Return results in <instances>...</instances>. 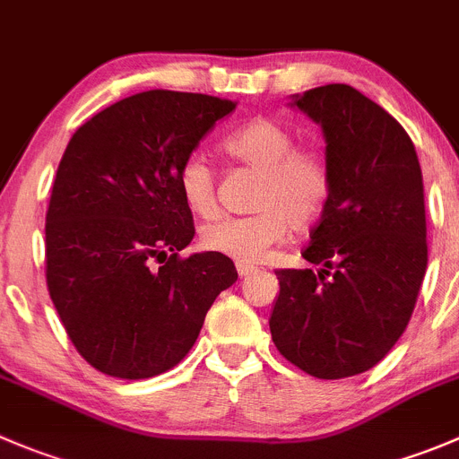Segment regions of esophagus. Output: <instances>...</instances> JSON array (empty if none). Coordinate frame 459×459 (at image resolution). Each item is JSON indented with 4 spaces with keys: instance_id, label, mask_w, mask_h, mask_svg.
I'll use <instances>...</instances> for the list:
<instances>
[{
    "instance_id": "esophagus-1",
    "label": "esophagus",
    "mask_w": 459,
    "mask_h": 459,
    "mask_svg": "<svg viewBox=\"0 0 459 459\" xmlns=\"http://www.w3.org/2000/svg\"><path fill=\"white\" fill-rule=\"evenodd\" d=\"M238 273L242 275V278H247V275H251V273H255L257 271V266H253V264H247V262H238Z\"/></svg>"
}]
</instances>
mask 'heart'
I'll return each instance as SVG.
<instances>
[{"instance_id":"obj_1","label":"heart","mask_w":459,"mask_h":459,"mask_svg":"<svg viewBox=\"0 0 459 459\" xmlns=\"http://www.w3.org/2000/svg\"><path fill=\"white\" fill-rule=\"evenodd\" d=\"M230 161L260 172L253 193L255 212L221 217L202 229V247L239 262L262 260L289 226L305 230L323 215L333 190L329 157L316 145H296L282 123L255 118L224 139ZM177 186L188 211L197 217L217 212V179L206 157L188 154L177 170Z\"/></svg>"}]
</instances>
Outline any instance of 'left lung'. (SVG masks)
<instances>
[{
  "mask_svg": "<svg viewBox=\"0 0 459 459\" xmlns=\"http://www.w3.org/2000/svg\"><path fill=\"white\" fill-rule=\"evenodd\" d=\"M293 105L323 126L333 190L302 257L278 269L269 327L278 352L318 379L375 368L406 329L429 264L424 181L408 132L350 84Z\"/></svg>",
  "mask_w": 459,
  "mask_h": 459,
  "instance_id": "obj_1",
  "label": "left lung"
}]
</instances>
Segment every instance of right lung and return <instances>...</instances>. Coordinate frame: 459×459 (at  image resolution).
<instances>
[{"label": "right lung", "instance_id": "add662e5", "mask_svg": "<svg viewBox=\"0 0 459 459\" xmlns=\"http://www.w3.org/2000/svg\"><path fill=\"white\" fill-rule=\"evenodd\" d=\"M238 102L152 89L75 130L44 226L48 296L80 357L102 375L150 379L195 345L206 311L238 280L230 257H181L195 238L181 161Z\"/></svg>", "mask_w": 459, "mask_h": 459}]
</instances>
